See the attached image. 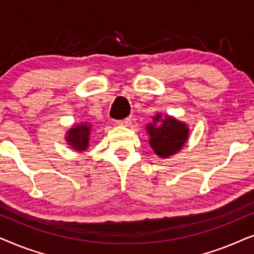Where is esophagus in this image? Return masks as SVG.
<instances>
[{"label":"esophagus","instance_id":"obj_1","mask_svg":"<svg viewBox=\"0 0 254 254\" xmlns=\"http://www.w3.org/2000/svg\"><path fill=\"white\" fill-rule=\"evenodd\" d=\"M130 118H126V119H123V120H118L116 121L117 125H120V126H128L130 123Z\"/></svg>","mask_w":254,"mask_h":254}]
</instances>
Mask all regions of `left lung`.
<instances>
[{"mask_svg":"<svg viewBox=\"0 0 254 254\" xmlns=\"http://www.w3.org/2000/svg\"><path fill=\"white\" fill-rule=\"evenodd\" d=\"M159 121L162 124L158 126ZM148 135L150 136L149 143L156 155L162 158H168L182 150L189 138V128L186 124L178 121L176 118L166 117L162 119V114L157 113L152 118V124L147 126Z\"/></svg>","mask_w":254,"mask_h":254,"instance_id":"obj_1","label":"left lung"}]
</instances>
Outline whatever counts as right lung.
I'll return each mask as SVG.
<instances>
[{
	"label": "right lung",
	"mask_w": 254,
	"mask_h": 254,
	"mask_svg": "<svg viewBox=\"0 0 254 254\" xmlns=\"http://www.w3.org/2000/svg\"><path fill=\"white\" fill-rule=\"evenodd\" d=\"M90 125L81 124L75 125L67 131L68 144L76 151H84L89 147V137H90Z\"/></svg>",
	"instance_id": "add662e5"
}]
</instances>
